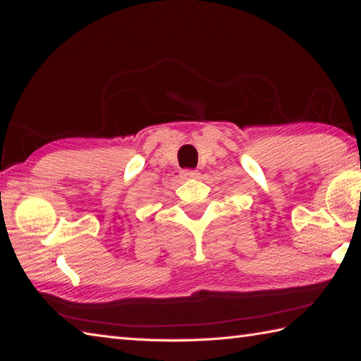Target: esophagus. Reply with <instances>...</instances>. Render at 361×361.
<instances>
[{
  "instance_id": "obj_1",
  "label": "esophagus",
  "mask_w": 361,
  "mask_h": 361,
  "mask_svg": "<svg viewBox=\"0 0 361 361\" xmlns=\"http://www.w3.org/2000/svg\"><path fill=\"white\" fill-rule=\"evenodd\" d=\"M180 178L182 179H196L200 178V173L196 171V169H183L180 173Z\"/></svg>"
}]
</instances>
